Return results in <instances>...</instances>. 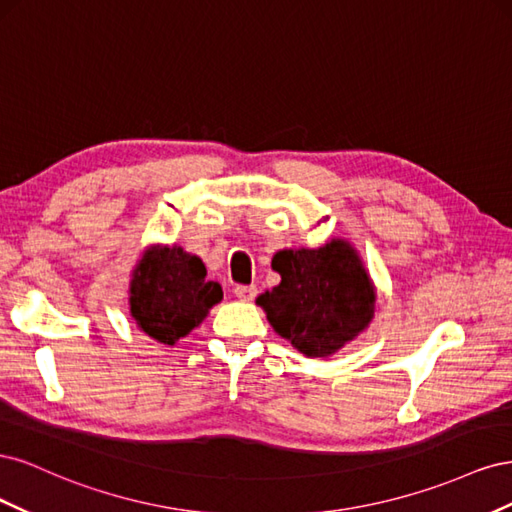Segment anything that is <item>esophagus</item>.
I'll return each instance as SVG.
<instances>
[{"label": "esophagus", "mask_w": 512, "mask_h": 512, "mask_svg": "<svg viewBox=\"0 0 512 512\" xmlns=\"http://www.w3.org/2000/svg\"><path fill=\"white\" fill-rule=\"evenodd\" d=\"M235 297L239 301H252L256 297V286H237L235 288Z\"/></svg>", "instance_id": "34e87169"}]
</instances>
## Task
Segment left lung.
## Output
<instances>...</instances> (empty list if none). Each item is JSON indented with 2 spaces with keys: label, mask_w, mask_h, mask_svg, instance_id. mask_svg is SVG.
<instances>
[{
  "label": "left lung",
  "mask_w": 512,
  "mask_h": 512,
  "mask_svg": "<svg viewBox=\"0 0 512 512\" xmlns=\"http://www.w3.org/2000/svg\"><path fill=\"white\" fill-rule=\"evenodd\" d=\"M282 282L262 292L273 331L309 359H327L359 337L376 312V286L348 239L280 250L271 260Z\"/></svg>",
  "instance_id": "8db88e82"
}]
</instances>
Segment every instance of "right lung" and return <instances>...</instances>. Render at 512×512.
Returning <instances> with one entry per match:
<instances>
[{"instance_id":"right-lung-1","label":"right lung","mask_w":512,"mask_h":512,"mask_svg":"<svg viewBox=\"0 0 512 512\" xmlns=\"http://www.w3.org/2000/svg\"><path fill=\"white\" fill-rule=\"evenodd\" d=\"M224 297L218 282L207 280V267L179 245H149L130 280V316L164 346H175L203 322Z\"/></svg>"}]
</instances>
